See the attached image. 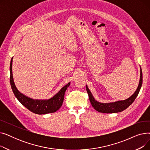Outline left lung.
I'll use <instances>...</instances> for the list:
<instances>
[{
    "mask_svg": "<svg viewBox=\"0 0 150 150\" xmlns=\"http://www.w3.org/2000/svg\"><path fill=\"white\" fill-rule=\"evenodd\" d=\"M142 78H143L142 72V69L140 68V81H139L138 88L136 91V92L134 93V94L132 95V96H131L128 99L123 100V101H116V102H114V103H100V102H98L97 101H96L95 99H94L91 91L88 89V86H86V91L88 92L89 100L92 107L98 112H103V113H115V112L123 111V110L126 109L128 107H129L137 97L139 91L140 90L141 86L142 85Z\"/></svg>",
    "mask_w": 150,
    "mask_h": 150,
    "instance_id": "left-lung-1",
    "label": "left lung"
}]
</instances>
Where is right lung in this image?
I'll return each instance as SVG.
<instances>
[{
	"label": "right lung",
	"instance_id": "right-lung-1",
	"mask_svg": "<svg viewBox=\"0 0 150 150\" xmlns=\"http://www.w3.org/2000/svg\"><path fill=\"white\" fill-rule=\"evenodd\" d=\"M13 59V58H12ZM10 62V84L15 97L20 103L32 112L37 114H45L56 112L61 108L64 98V93L70 83L64 86L54 97L49 100H38L28 98L19 92L14 84L12 74V62Z\"/></svg>",
	"mask_w": 150,
	"mask_h": 150
}]
</instances>
